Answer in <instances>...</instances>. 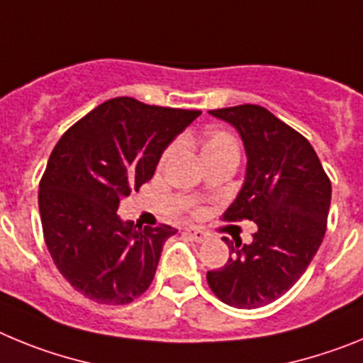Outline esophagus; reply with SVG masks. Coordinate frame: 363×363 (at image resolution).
<instances>
[{
  "label": "esophagus",
  "instance_id": "esophagus-1",
  "mask_svg": "<svg viewBox=\"0 0 363 363\" xmlns=\"http://www.w3.org/2000/svg\"><path fill=\"white\" fill-rule=\"evenodd\" d=\"M184 233L187 234L192 242H196V243H203L205 240H207V233H203V230H200V229H194V227H187Z\"/></svg>",
  "mask_w": 363,
  "mask_h": 363
}]
</instances>
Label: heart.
<instances>
[{
	"instance_id": "heart-1",
	"label": "heart",
	"mask_w": 363,
	"mask_h": 363,
	"mask_svg": "<svg viewBox=\"0 0 363 363\" xmlns=\"http://www.w3.org/2000/svg\"><path fill=\"white\" fill-rule=\"evenodd\" d=\"M200 147H201V156H203V160L214 158V156H221V154H238L240 150L236 138H234L230 133H227V130H221V129L209 130V133L201 138ZM174 150H176V143L167 147V150L162 156V162L171 158Z\"/></svg>"
}]
</instances>
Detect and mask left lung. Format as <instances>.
<instances>
[{
  "mask_svg": "<svg viewBox=\"0 0 363 363\" xmlns=\"http://www.w3.org/2000/svg\"><path fill=\"white\" fill-rule=\"evenodd\" d=\"M209 114L238 130L247 154L245 182L223 220H251L258 230L249 245L223 238L230 256L207 272V284L227 306L256 309L309 267L327 229L331 182L313 145L267 108L247 104Z\"/></svg>",
  "mask_w": 363,
  "mask_h": 363,
  "instance_id": "left-lung-1",
  "label": "left lung"
}]
</instances>
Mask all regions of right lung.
I'll list each match as a JSON object with an SVG mask.
<instances>
[{
  "instance_id": "right-lung-1",
  "label": "right lung",
  "mask_w": 363,
  "mask_h": 363,
  "mask_svg": "<svg viewBox=\"0 0 363 363\" xmlns=\"http://www.w3.org/2000/svg\"><path fill=\"white\" fill-rule=\"evenodd\" d=\"M200 114L123 96L92 108L60 138L38 203L54 264L83 296L123 306L149 289L163 243L178 230L134 225L118 207L152 178L165 147Z\"/></svg>"
}]
</instances>
